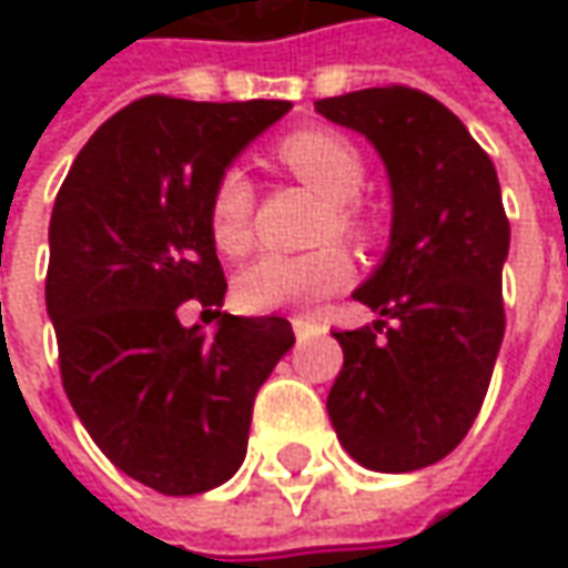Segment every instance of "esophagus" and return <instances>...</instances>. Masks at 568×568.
<instances>
[{"mask_svg":"<svg viewBox=\"0 0 568 568\" xmlns=\"http://www.w3.org/2000/svg\"><path fill=\"white\" fill-rule=\"evenodd\" d=\"M291 325H294L296 338H310V335L322 332V322H316V318H310V316H294L291 318Z\"/></svg>","mask_w":568,"mask_h":568,"instance_id":"34e87169","label":"esophagus"}]
</instances>
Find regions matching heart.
<instances>
[{
  "label": "heart",
  "instance_id": "b5f03b06",
  "mask_svg": "<svg viewBox=\"0 0 568 568\" xmlns=\"http://www.w3.org/2000/svg\"><path fill=\"white\" fill-rule=\"evenodd\" d=\"M277 161L325 195L318 236H344L361 243L369 236V214L357 199L366 180L363 151L325 125L294 129L277 142ZM252 205L255 189L240 166H227L207 199V230L214 246L227 255H240L252 243ZM354 277V258L338 243H325L310 252H262L240 272L236 296L252 313L300 310L322 296L347 287Z\"/></svg>",
  "mask_w": 568,
  "mask_h": 568
}]
</instances>
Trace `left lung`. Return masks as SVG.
Returning <instances> with one entry per match:
<instances>
[{
    "mask_svg": "<svg viewBox=\"0 0 568 568\" xmlns=\"http://www.w3.org/2000/svg\"><path fill=\"white\" fill-rule=\"evenodd\" d=\"M316 110L376 144L392 183V243L354 291L379 318L335 332L344 366L328 417L363 468L420 470L468 436L506 332L509 217L496 166L465 122L417 88H366Z\"/></svg>",
    "mask_w": 568,
    "mask_h": 568,
    "instance_id": "1",
    "label": "left lung"
}]
</instances>
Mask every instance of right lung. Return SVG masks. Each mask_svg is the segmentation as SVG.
<instances>
[{"mask_svg":"<svg viewBox=\"0 0 568 568\" xmlns=\"http://www.w3.org/2000/svg\"><path fill=\"white\" fill-rule=\"evenodd\" d=\"M291 110L287 100L151 98L122 106L81 148L50 217L47 313L62 388L100 452L164 496L230 480L252 404L294 347L281 316H230L207 230L217 176ZM192 298L214 336L179 325Z\"/></svg>","mask_w":568,"mask_h":568,"instance_id":"obj_1","label":"right lung"}]
</instances>
